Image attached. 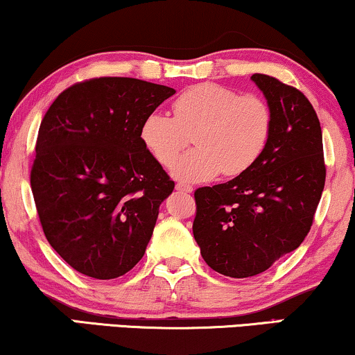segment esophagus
Masks as SVG:
<instances>
[{
	"label": "esophagus",
	"instance_id": "esophagus-1",
	"mask_svg": "<svg viewBox=\"0 0 355 355\" xmlns=\"http://www.w3.org/2000/svg\"><path fill=\"white\" fill-rule=\"evenodd\" d=\"M176 191H178V192H184V193H191V192L193 191V187L189 186V184L178 182V184H176Z\"/></svg>",
	"mask_w": 355,
	"mask_h": 355
}]
</instances>
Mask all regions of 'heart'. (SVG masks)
I'll return each instance as SVG.
<instances>
[{
	"label": "heart",
	"instance_id": "obj_1",
	"mask_svg": "<svg viewBox=\"0 0 355 355\" xmlns=\"http://www.w3.org/2000/svg\"><path fill=\"white\" fill-rule=\"evenodd\" d=\"M173 113L145 116L140 140L162 166L169 168L193 132L197 148L173 168V176L184 182L210 181L223 171L227 176L247 171L271 134V111L263 100L211 82L182 92L173 101Z\"/></svg>",
	"mask_w": 355,
	"mask_h": 355
}]
</instances>
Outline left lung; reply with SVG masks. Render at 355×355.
Returning a JSON list of instances; mask_svg holds the SVG:
<instances>
[{
  "label": "left lung",
  "mask_w": 355,
  "mask_h": 355,
  "mask_svg": "<svg viewBox=\"0 0 355 355\" xmlns=\"http://www.w3.org/2000/svg\"><path fill=\"white\" fill-rule=\"evenodd\" d=\"M250 79L271 111L268 144L247 171L193 193L200 254L230 278L263 273L302 244L327 176L322 128L307 96L275 77Z\"/></svg>",
  "instance_id": "left-lung-1"
}]
</instances>
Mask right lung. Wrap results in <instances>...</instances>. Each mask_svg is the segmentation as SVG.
<instances>
[{
    "mask_svg": "<svg viewBox=\"0 0 355 355\" xmlns=\"http://www.w3.org/2000/svg\"><path fill=\"white\" fill-rule=\"evenodd\" d=\"M176 94L130 77L66 89L40 124L31 186L43 232L79 273L114 279L142 259L174 182L140 124Z\"/></svg>",
    "mask_w": 355,
    "mask_h": 355,
    "instance_id": "1",
    "label": "right lung"
}]
</instances>
